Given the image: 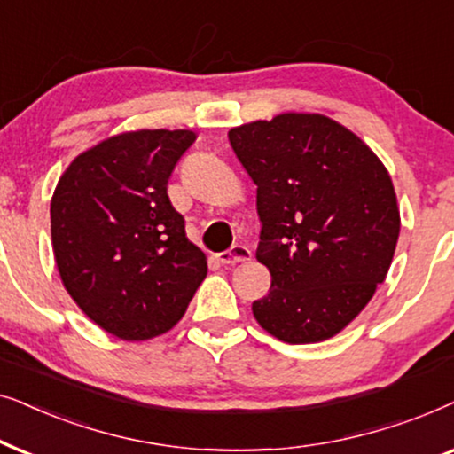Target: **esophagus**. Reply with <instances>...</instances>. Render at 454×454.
Listing matches in <instances>:
<instances>
[{
  "instance_id": "esophagus-1",
  "label": "esophagus",
  "mask_w": 454,
  "mask_h": 454,
  "mask_svg": "<svg viewBox=\"0 0 454 454\" xmlns=\"http://www.w3.org/2000/svg\"><path fill=\"white\" fill-rule=\"evenodd\" d=\"M251 255H253V253H251L249 247L232 245L228 251L220 253V255H217V259H220V263H223V265H237V263L249 262Z\"/></svg>"
}]
</instances>
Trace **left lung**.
I'll use <instances>...</instances> for the list:
<instances>
[{
	"label": "left lung",
	"instance_id": "8db88e82",
	"mask_svg": "<svg viewBox=\"0 0 454 454\" xmlns=\"http://www.w3.org/2000/svg\"><path fill=\"white\" fill-rule=\"evenodd\" d=\"M257 184V262L271 274L253 316L278 340L322 342L364 311L395 255L401 214L378 155L322 114L228 132Z\"/></svg>",
	"mask_w": 454,
	"mask_h": 454
}]
</instances>
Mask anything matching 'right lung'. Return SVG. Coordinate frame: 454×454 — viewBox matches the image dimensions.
<instances>
[{
  "mask_svg": "<svg viewBox=\"0 0 454 454\" xmlns=\"http://www.w3.org/2000/svg\"><path fill=\"white\" fill-rule=\"evenodd\" d=\"M192 130H137L76 157L51 197L53 255L84 316L122 340H149L178 324L207 276L186 239L168 180Z\"/></svg>",
  "mask_w": 454,
  "mask_h": 454,
  "instance_id": "1",
  "label": "right lung"
}]
</instances>
